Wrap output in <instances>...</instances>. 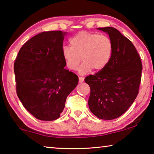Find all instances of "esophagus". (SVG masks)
Returning a JSON list of instances; mask_svg holds the SVG:
<instances>
[{
  "label": "esophagus",
  "instance_id": "obj_1",
  "mask_svg": "<svg viewBox=\"0 0 154 154\" xmlns=\"http://www.w3.org/2000/svg\"><path fill=\"white\" fill-rule=\"evenodd\" d=\"M84 81V77H79V82L80 83H82Z\"/></svg>",
  "mask_w": 154,
  "mask_h": 154
}]
</instances>
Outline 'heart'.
I'll use <instances>...</instances> for the list:
<instances>
[{"label":"heart","instance_id":"heart-1","mask_svg":"<svg viewBox=\"0 0 154 154\" xmlns=\"http://www.w3.org/2000/svg\"><path fill=\"white\" fill-rule=\"evenodd\" d=\"M70 47L62 48V57L68 69L75 70L82 60L79 68L80 75H86L94 69L101 71L111 60L113 43L108 36L99 33L81 31L70 39Z\"/></svg>","mask_w":154,"mask_h":154}]
</instances>
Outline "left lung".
Listing matches in <instances>:
<instances>
[{"mask_svg":"<svg viewBox=\"0 0 154 154\" xmlns=\"http://www.w3.org/2000/svg\"><path fill=\"white\" fill-rule=\"evenodd\" d=\"M109 35L113 53L103 70L85 78L90 88L88 106L97 117L112 120L125 113L138 94L143 66L132 42L113 27L98 28Z\"/></svg>","mask_w":154,"mask_h":154,"instance_id":"left-lung-1","label":"left lung"}]
</instances>
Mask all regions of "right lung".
<instances>
[{"mask_svg":"<svg viewBox=\"0 0 154 154\" xmlns=\"http://www.w3.org/2000/svg\"><path fill=\"white\" fill-rule=\"evenodd\" d=\"M62 31L42 32L22 46L14 62L16 93L26 110L41 121H54L79 79L64 68Z\"/></svg>","mask_w":154,"mask_h":154,"instance_id":"obj_1","label":"right lung"}]
</instances>
